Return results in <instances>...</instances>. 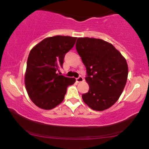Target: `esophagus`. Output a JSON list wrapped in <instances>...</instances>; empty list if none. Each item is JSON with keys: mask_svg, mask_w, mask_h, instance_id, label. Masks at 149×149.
Instances as JSON below:
<instances>
[{"mask_svg": "<svg viewBox=\"0 0 149 149\" xmlns=\"http://www.w3.org/2000/svg\"><path fill=\"white\" fill-rule=\"evenodd\" d=\"M76 80L77 83H80V82H83V78L82 76H79L78 78H76Z\"/></svg>", "mask_w": 149, "mask_h": 149, "instance_id": "34e87169", "label": "esophagus"}]
</instances>
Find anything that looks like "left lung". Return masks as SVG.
<instances>
[{
	"label": "left lung",
	"instance_id": "left-lung-1",
	"mask_svg": "<svg viewBox=\"0 0 149 149\" xmlns=\"http://www.w3.org/2000/svg\"><path fill=\"white\" fill-rule=\"evenodd\" d=\"M76 48L86 67L90 89L83 102L95 111L109 109L117 102L127 79V61L112 44L102 39L78 38Z\"/></svg>",
	"mask_w": 149,
	"mask_h": 149
}]
</instances>
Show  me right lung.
<instances>
[{
	"label": "right lung",
	"mask_w": 149,
	"mask_h": 149,
	"mask_svg": "<svg viewBox=\"0 0 149 149\" xmlns=\"http://www.w3.org/2000/svg\"><path fill=\"white\" fill-rule=\"evenodd\" d=\"M77 38L55 36L42 40L29 54L25 73L27 93L37 107L45 110L64 100L68 86L74 78L61 75L65 54L74 46Z\"/></svg>",
	"instance_id": "obj_1"
}]
</instances>
